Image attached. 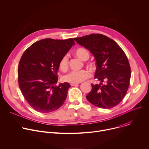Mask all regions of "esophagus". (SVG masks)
Wrapping results in <instances>:
<instances>
[{"instance_id":"obj_1","label":"esophagus","mask_w":149,"mask_h":149,"mask_svg":"<svg viewBox=\"0 0 149 149\" xmlns=\"http://www.w3.org/2000/svg\"><path fill=\"white\" fill-rule=\"evenodd\" d=\"M79 83H71L70 85L71 86H77V85H78Z\"/></svg>"}]
</instances>
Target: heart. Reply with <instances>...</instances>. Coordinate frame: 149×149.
<instances>
[{"label":"heart","instance_id":"heart-1","mask_svg":"<svg viewBox=\"0 0 149 149\" xmlns=\"http://www.w3.org/2000/svg\"><path fill=\"white\" fill-rule=\"evenodd\" d=\"M76 56L82 61H85L89 58V53L87 49L83 48H78L75 51ZM69 58L68 55H65L62 56L59 63V68L62 71H65L68 67ZM90 75V72L86 70L81 71H71L63 76V80L71 83H79L84 79L88 78Z\"/></svg>","mask_w":149,"mask_h":149}]
</instances>
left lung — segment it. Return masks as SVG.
<instances>
[{
	"instance_id": "obj_1",
	"label": "left lung",
	"mask_w": 149,
	"mask_h": 149,
	"mask_svg": "<svg viewBox=\"0 0 149 149\" xmlns=\"http://www.w3.org/2000/svg\"><path fill=\"white\" fill-rule=\"evenodd\" d=\"M74 40L94 55L95 78L101 81L91 84L87 99L99 108L115 107L124 98L130 84L131 68L124 52L114 40L102 34L93 33Z\"/></svg>"
}]
</instances>
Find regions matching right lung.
<instances>
[{
	"label": "right lung",
	"mask_w": 149,
	"mask_h": 149,
	"mask_svg": "<svg viewBox=\"0 0 149 149\" xmlns=\"http://www.w3.org/2000/svg\"><path fill=\"white\" fill-rule=\"evenodd\" d=\"M74 45L72 38H46L35 42L21 57L17 70L19 86L36 111L52 112L64 102L71 86L68 82L56 86L57 72L60 60Z\"/></svg>",
	"instance_id": "1"
}]
</instances>
